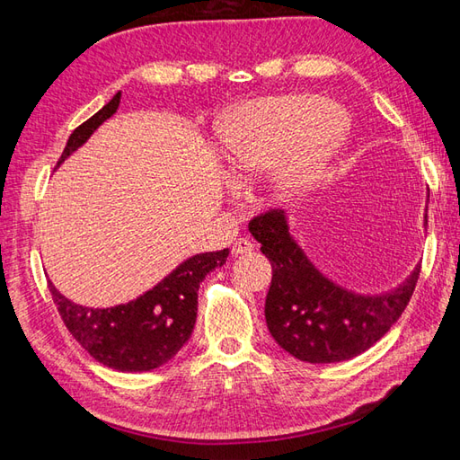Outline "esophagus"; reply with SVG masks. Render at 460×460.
<instances>
[{
	"instance_id": "obj_1",
	"label": "esophagus",
	"mask_w": 460,
	"mask_h": 460,
	"mask_svg": "<svg viewBox=\"0 0 460 460\" xmlns=\"http://www.w3.org/2000/svg\"><path fill=\"white\" fill-rule=\"evenodd\" d=\"M252 247L255 245H252L249 239H237L235 243H233L231 252H233V257H243V255H247V252H251Z\"/></svg>"
}]
</instances>
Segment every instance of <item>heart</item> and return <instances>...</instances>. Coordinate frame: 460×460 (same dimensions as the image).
I'll list each match as a JSON object with an SVG mask.
<instances>
[{"label":"heart","mask_w":460,"mask_h":460,"mask_svg":"<svg viewBox=\"0 0 460 460\" xmlns=\"http://www.w3.org/2000/svg\"><path fill=\"white\" fill-rule=\"evenodd\" d=\"M348 130L346 111L336 104H322L320 96H267L225 116L219 144L233 175L275 168V195L295 199L320 181Z\"/></svg>","instance_id":"obj_1"}]
</instances>
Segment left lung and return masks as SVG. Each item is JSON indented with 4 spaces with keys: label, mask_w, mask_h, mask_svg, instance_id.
Returning a JSON list of instances; mask_svg holds the SVG:
<instances>
[{
    "label": "left lung",
    "mask_w": 460,
    "mask_h": 460,
    "mask_svg": "<svg viewBox=\"0 0 460 460\" xmlns=\"http://www.w3.org/2000/svg\"><path fill=\"white\" fill-rule=\"evenodd\" d=\"M249 231L272 265L265 302L270 336L290 356L308 364L351 359L374 346L402 316L421 270L417 265L394 290L358 295L314 267L290 235L282 209L257 215Z\"/></svg>",
    "instance_id": "obj_1"
}]
</instances>
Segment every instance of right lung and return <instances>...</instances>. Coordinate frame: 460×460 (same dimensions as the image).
Listing matches in <instances>:
<instances>
[{
  "mask_svg": "<svg viewBox=\"0 0 460 460\" xmlns=\"http://www.w3.org/2000/svg\"><path fill=\"white\" fill-rule=\"evenodd\" d=\"M120 94L116 93L109 104L68 136L57 168L119 111ZM227 257L229 249L193 255L138 298L111 308L75 305L51 280L49 290L68 332L96 361L116 371H150L170 361L190 340L198 318L201 280L213 269L223 267Z\"/></svg>",
  "mask_w": 460,
  "mask_h": 460,
  "instance_id": "obj_1",
  "label": "right lung"
}]
</instances>
